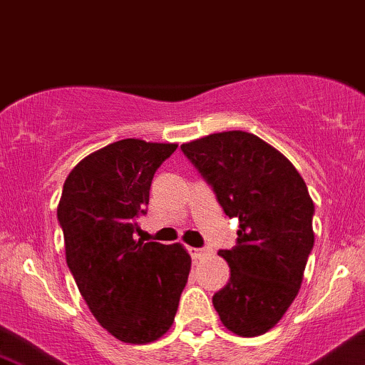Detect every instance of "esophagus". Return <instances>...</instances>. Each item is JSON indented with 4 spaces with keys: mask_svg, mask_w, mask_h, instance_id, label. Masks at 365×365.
Instances as JSON below:
<instances>
[{
    "mask_svg": "<svg viewBox=\"0 0 365 365\" xmlns=\"http://www.w3.org/2000/svg\"><path fill=\"white\" fill-rule=\"evenodd\" d=\"M188 252H190L192 259H202L204 255L209 254V250H206V249H195V247H190V249H188Z\"/></svg>",
    "mask_w": 365,
    "mask_h": 365,
    "instance_id": "esophagus-1",
    "label": "esophagus"
}]
</instances>
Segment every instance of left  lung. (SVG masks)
Wrapping results in <instances>:
<instances>
[{"instance_id":"1","label":"left lung","mask_w":365,"mask_h":365,"mask_svg":"<svg viewBox=\"0 0 365 365\" xmlns=\"http://www.w3.org/2000/svg\"><path fill=\"white\" fill-rule=\"evenodd\" d=\"M183 154L211 185L225 215L237 217V245L220 250L230 279L212 305L226 329L259 336L288 311L314 247V202L295 166L242 130L211 133Z\"/></svg>"}]
</instances>
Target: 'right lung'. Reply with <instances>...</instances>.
Here are the masks:
<instances>
[{"mask_svg":"<svg viewBox=\"0 0 365 365\" xmlns=\"http://www.w3.org/2000/svg\"><path fill=\"white\" fill-rule=\"evenodd\" d=\"M177 144L123 139L83 158L58 204L66 264L78 292L116 340L144 345L171 328L190 273L180 244L135 240L154 173Z\"/></svg>","mask_w":365,"mask_h":365,"instance_id":"1","label":"right lung"}]
</instances>
